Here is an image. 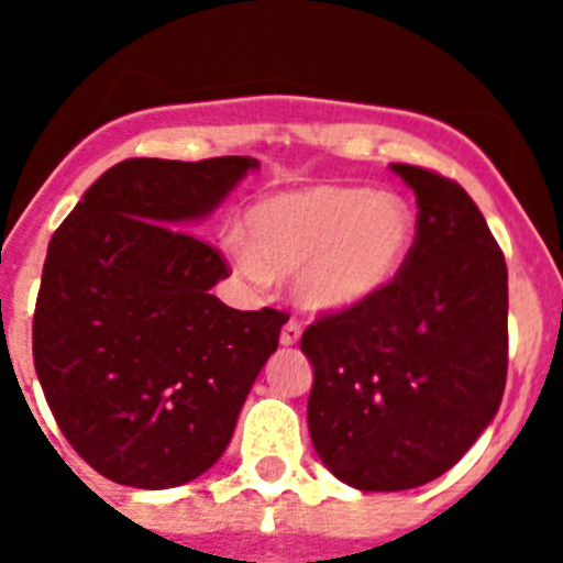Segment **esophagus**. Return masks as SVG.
<instances>
[{"instance_id": "1", "label": "esophagus", "mask_w": 563, "mask_h": 563, "mask_svg": "<svg viewBox=\"0 0 563 563\" xmlns=\"http://www.w3.org/2000/svg\"><path fill=\"white\" fill-rule=\"evenodd\" d=\"M298 338H301V327H298L296 321L290 318V321L282 327V338H278V341H282V346H296Z\"/></svg>"}]
</instances>
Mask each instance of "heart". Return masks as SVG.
I'll use <instances>...</instances> for the list:
<instances>
[{
  "label": "heart",
  "mask_w": 563,
  "mask_h": 563,
  "mask_svg": "<svg viewBox=\"0 0 563 563\" xmlns=\"http://www.w3.org/2000/svg\"><path fill=\"white\" fill-rule=\"evenodd\" d=\"M233 245L253 282L296 273V298L316 316H346L380 301L409 267L417 213L409 200L363 186H305L273 194L247 213Z\"/></svg>",
  "instance_id": "heart-1"
}]
</instances>
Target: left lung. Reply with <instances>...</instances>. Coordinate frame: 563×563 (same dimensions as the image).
Returning <instances> with one entry per match:
<instances>
[{
    "label": "left lung",
    "mask_w": 563,
    "mask_h": 563,
    "mask_svg": "<svg viewBox=\"0 0 563 563\" xmlns=\"http://www.w3.org/2000/svg\"><path fill=\"white\" fill-rule=\"evenodd\" d=\"M417 197V247L380 301L321 316L312 363L316 454L357 490H409L465 456L507 380V265L465 188L391 163Z\"/></svg>",
    "instance_id": "obj_1"
}]
</instances>
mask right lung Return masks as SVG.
I'll list each match as a JSON object with an SVG mask.
<instances>
[{"instance_id":"1","label":"right lung","mask_w":563,"mask_h":563,"mask_svg":"<svg viewBox=\"0 0 563 563\" xmlns=\"http://www.w3.org/2000/svg\"><path fill=\"white\" fill-rule=\"evenodd\" d=\"M253 157H134L103 172L49 239L33 363L58 429L98 474L163 490L231 442L285 312H242L211 287L222 256L191 228Z\"/></svg>"}]
</instances>
